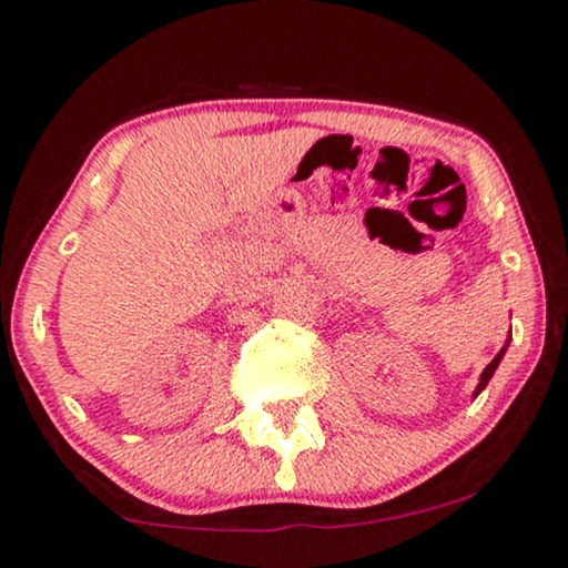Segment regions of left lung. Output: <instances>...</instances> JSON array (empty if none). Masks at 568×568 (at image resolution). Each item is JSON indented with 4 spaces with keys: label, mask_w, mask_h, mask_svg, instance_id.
<instances>
[{
    "label": "left lung",
    "mask_w": 568,
    "mask_h": 568,
    "mask_svg": "<svg viewBox=\"0 0 568 568\" xmlns=\"http://www.w3.org/2000/svg\"><path fill=\"white\" fill-rule=\"evenodd\" d=\"M507 346H509V341H507ZM507 346H504V348H501V352L494 356V359H491V364H488V367H486L484 372H480V383H478V387H476V393H473V395H478L480 390H484V387L488 385V379H491V377H494V372H496V367H499V362H501V356H504V352H507Z\"/></svg>",
    "instance_id": "1"
}]
</instances>
